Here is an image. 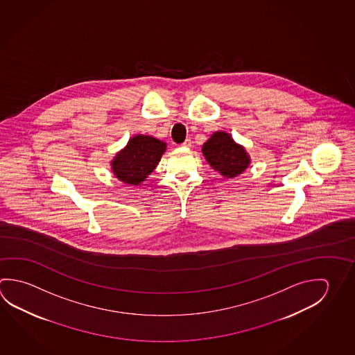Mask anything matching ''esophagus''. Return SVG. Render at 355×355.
Wrapping results in <instances>:
<instances>
[{"mask_svg":"<svg viewBox=\"0 0 355 355\" xmlns=\"http://www.w3.org/2000/svg\"><path fill=\"white\" fill-rule=\"evenodd\" d=\"M180 146H182V147H191V146H192V141L187 138L186 141H184L183 144H180Z\"/></svg>","mask_w":355,"mask_h":355,"instance_id":"1","label":"esophagus"}]
</instances>
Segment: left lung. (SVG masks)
Returning a JSON list of instances; mask_svg holds the SVG:
<instances>
[{
  "mask_svg": "<svg viewBox=\"0 0 355 355\" xmlns=\"http://www.w3.org/2000/svg\"><path fill=\"white\" fill-rule=\"evenodd\" d=\"M203 156L211 168L225 178L242 175L250 163V158L241 144H236L230 133L216 132L202 147Z\"/></svg>",
  "mask_w": 355,
  "mask_h": 355,
  "instance_id": "8db88e82",
  "label": "left lung"
}]
</instances>
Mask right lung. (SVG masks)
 I'll return each mask as SVG.
<instances>
[{"mask_svg":"<svg viewBox=\"0 0 355 355\" xmlns=\"http://www.w3.org/2000/svg\"><path fill=\"white\" fill-rule=\"evenodd\" d=\"M166 147L167 144L152 136L132 137L113 158V175L130 186H139L155 171Z\"/></svg>","mask_w":355,"mask_h":355,"instance_id":"right-lung-1","label":"right lung"}]
</instances>
